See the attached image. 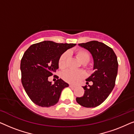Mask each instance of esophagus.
<instances>
[{"instance_id":"34e87169","label":"esophagus","mask_w":134,"mask_h":134,"mask_svg":"<svg viewBox=\"0 0 134 134\" xmlns=\"http://www.w3.org/2000/svg\"><path fill=\"white\" fill-rule=\"evenodd\" d=\"M69 87H71V88H76V86L73 85H72V84H69Z\"/></svg>"}]
</instances>
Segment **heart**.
I'll use <instances>...</instances> for the list:
<instances>
[{"label": "heart", "mask_w": 134, "mask_h": 134, "mask_svg": "<svg viewBox=\"0 0 134 134\" xmlns=\"http://www.w3.org/2000/svg\"><path fill=\"white\" fill-rule=\"evenodd\" d=\"M76 55L80 61L84 65H86L90 61V55L87 51L83 49H79L76 52ZM69 58V54L65 52L60 55L58 59V66L60 69H64L67 67L68 60ZM85 77V73L83 71L68 70L62 74V77L66 82L69 83H75L79 82Z\"/></svg>", "instance_id": "1"}]
</instances>
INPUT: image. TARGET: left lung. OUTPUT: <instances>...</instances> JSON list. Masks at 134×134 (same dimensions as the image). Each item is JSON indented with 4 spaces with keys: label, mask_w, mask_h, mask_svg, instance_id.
Returning a JSON list of instances; mask_svg holds the SVG:
<instances>
[{
    "label": "left lung",
    "mask_w": 134,
    "mask_h": 134,
    "mask_svg": "<svg viewBox=\"0 0 134 134\" xmlns=\"http://www.w3.org/2000/svg\"><path fill=\"white\" fill-rule=\"evenodd\" d=\"M79 45L92 55L94 72L86 79L93 82V85L83 87V96L77 97L76 101L83 107H95L107 98L115 87L118 67L117 57L111 47L101 42L91 41Z\"/></svg>",
    "instance_id": "8db88e82"
}]
</instances>
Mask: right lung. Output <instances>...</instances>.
<instances>
[{
    "mask_svg": "<svg viewBox=\"0 0 134 134\" xmlns=\"http://www.w3.org/2000/svg\"><path fill=\"white\" fill-rule=\"evenodd\" d=\"M76 44L57 43L44 41L31 45L21 61V82L31 100L43 107L54 105L68 83L57 79L54 84L48 77L58 69V59L67 49Z\"/></svg>",
    "mask_w": 134,
    "mask_h": 134,
    "instance_id": "right-lung-1",
    "label": "right lung"
}]
</instances>
